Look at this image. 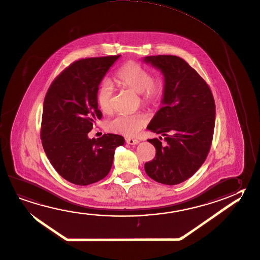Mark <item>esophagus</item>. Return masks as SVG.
<instances>
[{
    "label": "esophagus",
    "instance_id": "obj_1",
    "mask_svg": "<svg viewBox=\"0 0 260 260\" xmlns=\"http://www.w3.org/2000/svg\"><path fill=\"white\" fill-rule=\"evenodd\" d=\"M126 142H127L128 144H129V145H136L140 141H138V140H135V139L128 138V139H126Z\"/></svg>",
    "mask_w": 260,
    "mask_h": 260
}]
</instances>
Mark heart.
Wrapping results in <instances>:
<instances>
[{
  "label": "heart",
  "mask_w": 260,
  "mask_h": 260,
  "mask_svg": "<svg viewBox=\"0 0 260 260\" xmlns=\"http://www.w3.org/2000/svg\"><path fill=\"white\" fill-rule=\"evenodd\" d=\"M116 81L120 86L132 91L140 93L142 103L148 107L158 105L164 95V83L159 78H151L150 73L141 64L129 62L124 64L115 75ZM113 87L109 81L101 83L96 91V102L101 111L106 114L111 112V98ZM148 119L141 112L131 114H120L107 122V129L116 134L126 137H134L144 128Z\"/></svg>",
  "instance_id": "heart-1"
}]
</instances>
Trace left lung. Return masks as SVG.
Listing matches in <instances>:
<instances>
[{"label": "left lung", "mask_w": 260, "mask_h": 260, "mask_svg": "<svg viewBox=\"0 0 260 260\" xmlns=\"http://www.w3.org/2000/svg\"><path fill=\"white\" fill-rule=\"evenodd\" d=\"M142 61L164 75L162 107L147 128L165 137L148 140L156 149L145 172L156 182L175 185L186 181L205 162L214 135L215 105L208 85L176 55H150Z\"/></svg>", "instance_id": "8db88e82"}]
</instances>
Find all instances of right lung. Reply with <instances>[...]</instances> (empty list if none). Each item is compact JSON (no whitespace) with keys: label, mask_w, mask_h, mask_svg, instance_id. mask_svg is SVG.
<instances>
[{"label":"right lung","mask_w":260,"mask_h":260,"mask_svg":"<svg viewBox=\"0 0 260 260\" xmlns=\"http://www.w3.org/2000/svg\"><path fill=\"white\" fill-rule=\"evenodd\" d=\"M120 55L78 60L64 69L47 90L42 117L43 148L51 164L77 185L99 182L110 173L115 150L125 140L117 134L89 139L102 113L96 91Z\"/></svg>","instance_id":"1"}]
</instances>
